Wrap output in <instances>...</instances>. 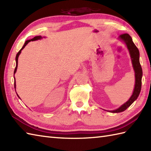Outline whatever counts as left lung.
I'll list each match as a JSON object with an SVG mask.
<instances>
[{"label":"left lung","mask_w":151,"mask_h":151,"mask_svg":"<svg viewBox=\"0 0 151 151\" xmlns=\"http://www.w3.org/2000/svg\"><path fill=\"white\" fill-rule=\"evenodd\" d=\"M119 39L125 43L127 45L128 50L129 51L130 56L132 61V67L135 73V85H134V91L130 99L123 104H122L120 107L115 109L114 110H106L111 113H119L124 111L129 108L133 102L135 101L138 97L140 93L141 88H142V78L143 76L142 69L139 63V50L135 44L134 43L132 37L129 34H124L119 37Z\"/></svg>","instance_id":"8db88e82"}]
</instances>
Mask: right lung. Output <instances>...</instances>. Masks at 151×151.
<instances>
[{
    "label": "right lung",
    "mask_w": 151,
    "mask_h": 151,
    "mask_svg": "<svg viewBox=\"0 0 151 151\" xmlns=\"http://www.w3.org/2000/svg\"><path fill=\"white\" fill-rule=\"evenodd\" d=\"M41 39H42V37H41V36H36V37H34V38H32V39H31V40H27L26 41H25V43H24V45H23V47H22V48H21V49L18 52V53L17 54V55H16V57H15V61H16V67H15V70H14V75H15V73H16V71H17V65H18V58H19V55H20V54H21V50L24 49V48L26 47V45H27L30 42V41H36V40H41ZM14 87H15V88H16V84H15V76H14ZM17 95L18 96V97L20 99V97H19V95H18V94L17 93Z\"/></svg>",
    "instance_id": "1"
}]
</instances>
